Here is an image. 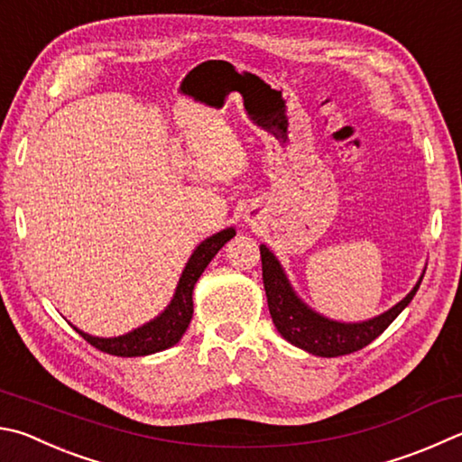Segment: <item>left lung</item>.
<instances>
[{
  "label": "left lung",
  "instance_id": "8db88e82",
  "mask_svg": "<svg viewBox=\"0 0 462 462\" xmlns=\"http://www.w3.org/2000/svg\"><path fill=\"white\" fill-rule=\"evenodd\" d=\"M260 260H263V282L266 291L268 311H271L276 331L292 346L321 357L347 356L370 346L377 335L388 329L393 319L404 311L424 279L422 274L406 299H402L396 307H392L390 311L382 313L380 317L364 323H337L315 313L313 309H309L295 295L279 260L274 258V254L264 245L260 246Z\"/></svg>",
  "mask_w": 462,
  "mask_h": 462
}]
</instances>
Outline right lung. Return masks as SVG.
Masks as SVG:
<instances>
[{"instance_id":"obj_1","label":"right lung","mask_w":462,"mask_h":462,"mask_svg":"<svg viewBox=\"0 0 462 462\" xmlns=\"http://www.w3.org/2000/svg\"><path fill=\"white\" fill-rule=\"evenodd\" d=\"M232 236H236V230L226 228L214 234V236L206 238L202 245L194 250L189 263L186 264V271L181 274L178 291H175L170 307H167L162 315L155 317L153 321H149L147 325L139 327V329L127 335H121V337L111 339L92 337V335H87L79 329L77 331L92 347L105 351V354L121 357L149 356L175 346V343L181 339V335L186 333L191 321V315H194V299H191V295H194L198 279L202 276L204 268L209 264V260L217 254V250H220Z\"/></svg>"}]
</instances>
